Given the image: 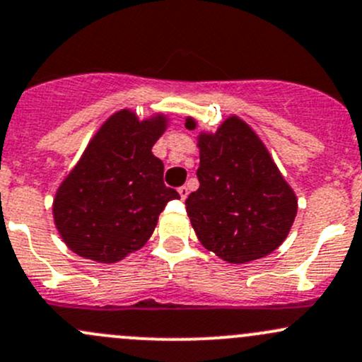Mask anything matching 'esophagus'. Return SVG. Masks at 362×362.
<instances>
[{
    "instance_id": "obj_1",
    "label": "esophagus",
    "mask_w": 362,
    "mask_h": 362,
    "mask_svg": "<svg viewBox=\"0 0 362 362\" xmlns=\"http://www.w3.org/2000/svg\"><path fill=\"white\" fill-rule=\"evenodd\" d=\"M178 194H180L182 199H185V197L189 196V187H185V185H182V187H178Z\"/></svg>"
}]
</instances>
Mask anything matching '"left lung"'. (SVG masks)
Wrapping results in <instances>:
<instances>
[{
	"label": "left lung",
	"mask_w": 362,
	"mask_h": 362,
	"mask_svg": "<svg viewBox=\"0 0 362 362\" xmlns=\"http://www.w3.org/2000/svg\"><path fill=\"white\" fill-rule=\"evenodd\" d=\"M196 130L197 119L185 117ZM199 189L185 201L201 245L227 264H250L283 245L298 199L257 132L230 114L215 132L201 130Z\"/></svg>",
	"instance_id": "8db88e82"
}]
</instances>
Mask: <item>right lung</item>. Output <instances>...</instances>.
Returning a JSON list of instances; mask_svg holds the SVG:
<instances>
[{
    "label": "right lung",
    "mask_w": 362,
    "mask_h": 362,
    "mask_svg": "<svg viewBox=\"0 0 362 362\" xmlns=\"http://www.w3.org/2000/svg\"><path fill=\"white\" fill-rule=\"evenodd\" d=\"M170 117L140 119L119 109L100 124L53 197V222L67 248L97 264H116L149 241L166 203L178 192L163 182L152 146Z\"/></svg>",
    "instance_id": "obj_1"
}]
</instances>
